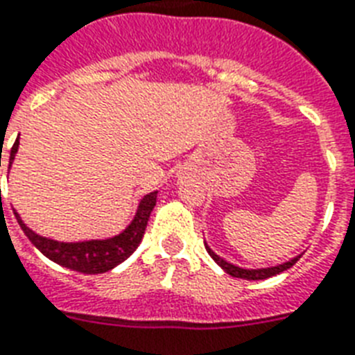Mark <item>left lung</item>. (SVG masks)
<instances>
[{
    "label": "left lung",
    "instance_id": "left-lung-1",
    "mask_svg": "<svg viewBox=\"0 0 355 355\" xmlns=\"http://www.w3.org/2000/svg\"><path fill=\"white\" fill-rule=\"evenodd\" d=\"M205 249H207V253L211 254L212 260H214V262H216L218 266L225 271V273L243 280H263V279H269V277H275V275H279L282 273V271H286V269H290L291 266H293L300 257H302V253H300L297 254V257L290 258V260H286V262H280L277 263V266H268V268H240V266H236V263L227 262L225 258H222L220 254L214 253V251L209 248V243L207 242H205Z\"/></svg>",
    "mask_w": 355,
    "mask_h": 355
}]
</instances>
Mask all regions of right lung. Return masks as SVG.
Here are the masks:
<instances>
[{
    "mask_svg": "<svg viewBox=\"0 0 355 355\" xmlns=\"http://www.w3.org/2000/svg\"><path fill=\"white\" fill-rule=\"evenodd\" d=\"M18 146L19 139H16V143L10 148L8 168L12 166L14 157L18 154ZM155 201H157V191L143 196V200L139 201L137 211L133 214L132 222L117 234L107 238L78 240V242H60V240L42 236L38 232H34L31 227H27V223L21 220V216L16 211H14V216H16L19 227L27 234V238L33 242L34 248L38 249L42 254H45L49 260L67 269L78 271V273L97 275L117 268L119 263H123L139 248V243L143 240L144 229L148 225L150 214L154 211Z\"/></svg>",
    "mask_w": 355,
    "mask_h": 355,
    "instance_id": "1",
    "label": "right lung"
}]
</instances>
